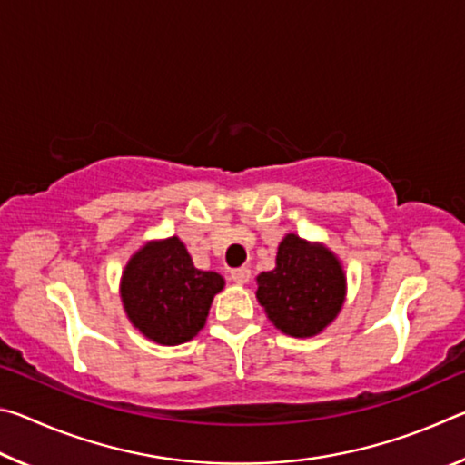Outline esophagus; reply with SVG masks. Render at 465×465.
<instances>
[{"label": "esophagus", "mask_w": 465, "mask_h": 465, "mask_svg": "<svg viewBox=\"0 0 465 465\" xmlns=\"http://www.w3.org/2000/svg\"><path fill=\"white\" fill-rule=\"evenodd\" d=\"M250 277H252V272L248 266H240V269L232 271V279H233V282H238V285H246Z\"/></svg>", "instance_id": "34e87169"}]
</instances>
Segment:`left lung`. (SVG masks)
Returning <instances> with one entry per match:
<instances>
[{
	"label": "left lung",
	"mask_w": 465,
	"mask_h": 465,
	"mask_svg": "<svg viewBox=\"0 0 465 465\" xmlns=\"http://www.w3.org/2000/svg\"><path fill=\"white\" fill-rule=\"evenodd\" d=\"M256 299L282 334L312 338L324 332L346 299V272L322 242L285 233L274 269L256 277Z\"/></svg>",
	"instance_id": "8db88e82"
}]
</instances>
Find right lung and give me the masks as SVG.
<instances>
[{
	"mask_svg": "<svg viewBox=\"0 0 465 465\" xmlns=\"http://www.w3.org/2000/svg\"><path fill=\"white\" fill-rule=\"evenodd\" d=\"M223 287L222 274L196 269L183 240L170 235L133 252L119 293L129 322L147 341L176 346L201 332Z\"/></svg>",
	"mask_w": 465,
	"mask_h": 465,
	"instance_id": "obj_1",
	"label": "right lung"
}]
</instances>
